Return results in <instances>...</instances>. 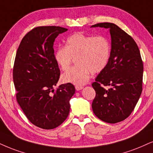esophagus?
<instances>
[{"label": "esophagus", "mask_w": 153, "mask_h": 153, "mask_svg": "<svg viewBox=\"0 0 153 153\" xmlns=\"http://www.w3.org/2000/svg\"><path fill=\"white\" fill-rule=\"evenodd\" d=\"M75 88H76V91H79V90L82 89V88H83V86H79V85H76V86H75Z\"/></svg>", "instance_id": "esophagus-1"}]
</instances>
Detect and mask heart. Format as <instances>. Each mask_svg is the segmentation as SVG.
Instances as JSON below:
<instances>
[{"label": "heart", "instance_id": "obj_1", "mask_svg": "<svg viewBox=\"0 0 153 153\" xmlns=\"http://www.w3.org/2000/svg\"><path fill=\"white\" fill-rule=\"evenodd\" d=\"M111 54V45L106 37L76 33L68 37L65 46L56 50L54 60L62 70L67 71L76 59L77 65L64 74L62 79L79 86L87 82L91 72L99 73L105 69Z\"/></svg>", "mask_w": 153, "mask_h": 153}]
</instances>
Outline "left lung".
I'll return each instance as SVG.
<instances>
[{
  "instance_id": "obj_1",
  "label": "left lung",
  "mask_w": 153,
  "mask_h": 153,
  "mask_svg": "<svg viewBox=\"0 0 153 153\" xmlns=\"http://www.w3.org/2000/svg\"><path fill=\"white\" fill-rule=\"evenodd\" d=\"M91 27L109 28L111 36L110 59L91 84L96 91L92 109L99 119L116 123L131 114L140 99L143 60L133 37L116 25L102 22ZM106 86L109 88L105 89Z\"/></svg>"
}]
</instances>
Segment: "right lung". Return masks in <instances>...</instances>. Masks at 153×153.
Here are the masks:
<instances>
[{
	"label": "right lung",
	"mask_w": 153,
	"mask_h": 153,
	"mask_svg": "<svg viewBox=\"0 0 153 153\" xmlns=\"http://www.w3.org/2000/svg\"><path fill=\"white\" fill-rule=\"evenodd\" d=\"M67 28L39 26L22 39L13 66L16 100L28 120L45 130L55 128L66 120L69 100L75 93L71 83L56 86L60 76L54 60V42Z\"/></svg>",
	"instance_id": "1"
}]
</instances>
